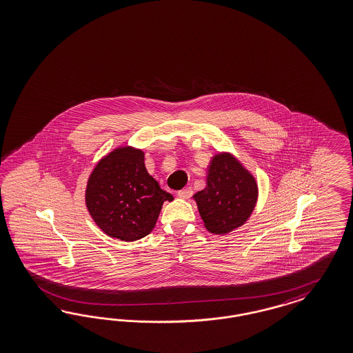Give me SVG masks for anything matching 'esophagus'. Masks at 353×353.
Returning <instances> with one entry per match:
<instances>
[{
	"instance_id": "esophagus-1",
	"label": "esophagus",
	"mask_w": 353,
	"mask_h": 353,
	"mask_svg": "<svg viewBox=\"0 0 353 353\" xmlns=\"http://www.w3.org/2000/svg\"><path fill=\"white\" fill-rule=\"evenodd\" d=\"M192 188L191 187H187V188H183V190H181V191H178V196L179 198H182V199H190L191 196H192Z\"/></svg>"
}]
</instances>
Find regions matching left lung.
<instances>
[{
	"mask_svg": "<svg viewBox=\"0 0 353 353\" xmlns=\"http://www.w3.org/2000/svg\"><path fill=\"white\" fill-rule=\"evenodd\" d=\"M259 195L254 176L230 154H217L210 165L207 185L196 192L200 216L211 233L241 227L252 215Z\"/></svg>",
	"mask_w": 353,
	"mask_h": 353,
	"instance_id": "left-lung-1",
	"label": "left lung"
}]
</instances>
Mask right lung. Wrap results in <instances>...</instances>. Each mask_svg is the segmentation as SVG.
<instances>
[{"label": "right lung", "instance_id": "obj_1", "mask_svg": "<svg viewBox=\"0 0 353 353\" xmlns=\"http://www.w3.org/2000/svg\"><path fill=\"white\" fill-rule=\"evenodd\" d=\"M142 150L123 146L104 157L93 169L85 190V204L99 228L123 241H136L153 230L166 200L145 168Z\"/></svg>", "mask_w": 353, "mask_h": 353}]
</instances>
